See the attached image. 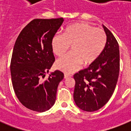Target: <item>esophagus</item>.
I'll use <instances>...</instances> for the list:
<instances>
[{"label": "esophagus", "instance_id": "obj_1", "mask_svg": "<svg viewBox=\"0 0 131 131\" xmlns=\"http://www.w3.org/2000/svg\"><path fill=\"white\" fill-rule=\"evenodd\" d=\"M71 75H69V74H64V79H67V78H71Z\"/></svg>", "mask_w": 131, "mask_h": 131}]
</instances>
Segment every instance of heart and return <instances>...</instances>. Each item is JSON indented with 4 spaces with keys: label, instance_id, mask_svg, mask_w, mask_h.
I'll use <instances>...</instances> for the list:
<instances>
[{
    "label": "heart",
    "instance_id": "obj_1",
    "mask_svg": "<svg viewBox=\"0 0 131 131\" xmlns=\"http://www.w3.org/2000/svg\"><path fill=\"white\" fill-rule=\"evenodd\" d=\"M106 43L107 35L103 30L83 22L68 26L63 35L56 34L51 39L52 51L59 57L72 46V53L58 60L56 67L65 73H71L82 64L90 65L101 56Z\"/></svg>",
    "mask_w": 131,
    "mask_h": 131
}]
</instances>
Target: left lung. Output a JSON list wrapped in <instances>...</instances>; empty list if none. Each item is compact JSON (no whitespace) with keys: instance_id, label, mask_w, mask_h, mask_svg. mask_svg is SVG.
Segmentation results:
<instances>
[{"instance_id":"8db88e82","label":"left lung","mask_w":131,"mask_h":131,"mask_svg":"<svg viewBox=\"0 0 131 131\" xmlns=\"http://www.w3.org/2000/svg\"><path fill=\"white\" fill-rule=\"evenodd\" d=\"M103 26L107 35L105 49L93 64L73 75L74 101L76 105L85 112L96 111L109 101L120 72L118 43L110 30Z\"/></svg>"}]
</instances>
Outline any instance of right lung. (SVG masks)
Instances as JSON below:
<instances>
[{"label": "right lung", "mask_w": 131, "mask_h": 131, "mask_svg": "<svg viewBox=\"0 0 131 131\" xmlns=\"http://www.w3.org/2000/svg\"><path fill=\"white\" fill-rule=\"evenodd\" d=\"M62 17L35 19L24 28L15 43L11 57V80L19 102L38 112L49 110L56 101V92L64 74L51 73L43 82L55 61L51 39L63 23Z\"/></svg>", "instance_id": "add662e5"}]
</instances>
